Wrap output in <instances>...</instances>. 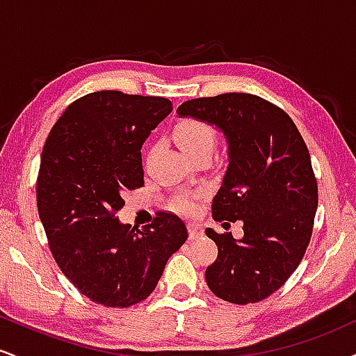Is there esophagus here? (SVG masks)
Here are the masks:
<instances>
[{"instance_id":"34e87169","label":"esophagus","mask_w":356,"mask_h":356,"mask_svg":"<svg viewBox=\"0 0 356 356\" xmlns=\"http://www.w3.org/2000/svg\"><path fill=\"white\" fill-rule=\"evenodd\" d=\"M187 229H189L191 239L199 238L202 234V226L199 222H187Z\"/></svg>"}]
</instances>
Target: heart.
I'll return each instance as SVG.
<instances>
[{"label": "heart", "mask_w": 356, "mask_h": 356, "mask_svg": "<svg viewBox=\"0 0 356 356\" xmlns=\"http://www.w3.org/2000/svg\"><path fill=\"white\" fill-rule=\"evenodd\" d=\"M175 140L186 154L195 152L201 149H214L216 145V132L211 125L204 124L199 120H186L175 129L174 132ZM175 211L191 212L194 209V204L189 197H177L172 204Z\"/></svg>", "instance_id": "b5f03b06"}]
</instances>
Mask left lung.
I'll use <instances>...</instances> for the list:
<instances>
[{
	"label": "left lung",
	"mask_w": 356,
	"mask_h": 356,
	"mask_svg": "<svg viewBox=\"0 0 356 356\" xmlns=\"http://www.w3.org/2000/svg\"><path fill=\"white\" fill-rule=\"evenodd\" d=\"M177 113L216 125L226 137L229 165L212 218L243 222L241 239L206 229L218 246L207 286L229 303H257L295 273L312 239L318 184L308 147L284 110L251 93L187 100Z\"/></svg>",
	"instance_id": "8db88e82"
}]
</instances>
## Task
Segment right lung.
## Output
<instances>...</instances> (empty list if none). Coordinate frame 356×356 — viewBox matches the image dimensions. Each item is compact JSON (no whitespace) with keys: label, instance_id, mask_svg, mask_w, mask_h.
<instances>
[{"label":"right lung","instance_id":"obj_1","mask_svg":"<svg viewBox=\"0 0 356 356\" xmlns=\"http://www.w3.org/2000/svg\"><path fill=\"white\" fill-rule=\"evenodd\" d=\"M172 112L164 97L102 90L67 107L44 142L36 202L58 268L93 303L129 308L154 291L186 243L170 212L136 229L122 224V195L144 186L140 149Z\"/></svg>","mask_w":356,"mask_h":356}]
</instances>
